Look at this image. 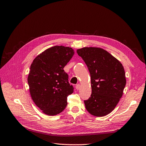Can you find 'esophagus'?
<instances>
[{"label": "esophagus", "mask_w": 146, "mask_h": 146, "mask_svg": "<svg viewBox=\"0 0 146 146\" xmlns=\"http://www.w3.org/2000/svg\"><path fill=\"white\" fill-rule=\"evenodd\" d=\"M76 89L77 90H78L79 89H80V84H77V85L76 86Z\"/></svg>", "instance_id": "esophagus-1"}]
</instances>
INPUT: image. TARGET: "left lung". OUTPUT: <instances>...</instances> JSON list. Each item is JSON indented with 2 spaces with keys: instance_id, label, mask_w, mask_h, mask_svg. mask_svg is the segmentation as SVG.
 I'll return each mask as SVG.
<instances>
[{
  "instance_id": "left-lung-1",
  "label": "left lung",
  "mask_w": 146,
  "mask_h": 146,
  "mask_svg": "<svg viewBox=\"0 0 146 146\" xmlns=\"http://www.w3.org/2000/svg\"><path fill=\"white\" fill-rule=\"evenodd\" d=\"M77 52L91 76L92 92L90 98L84 100L86 109L93 116L107 115L116 107L125 86L123 66L103 48L83 47Z\"/></svg>"
}]
</instances>
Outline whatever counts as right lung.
<instances>
[{
    "label": "right lung",
    "mask_w": 146,
    "mask_h": 146,
    "mask_svg": "<svg viewBox=\"0 0 146 146\" xmlns=\"http://www.w3.org/2000/svg\"><path fill=\"white\" fill-rule=\"evenodd\" d=\"M74 54L72 48L54 46L37 56L30 66L28 83L31 97L47 115L63 111L68 96L73 93L74 87L69 83L64 68Z\"/></svg>",
    "instance_id": "right-lung-1"
}]
</instances>
